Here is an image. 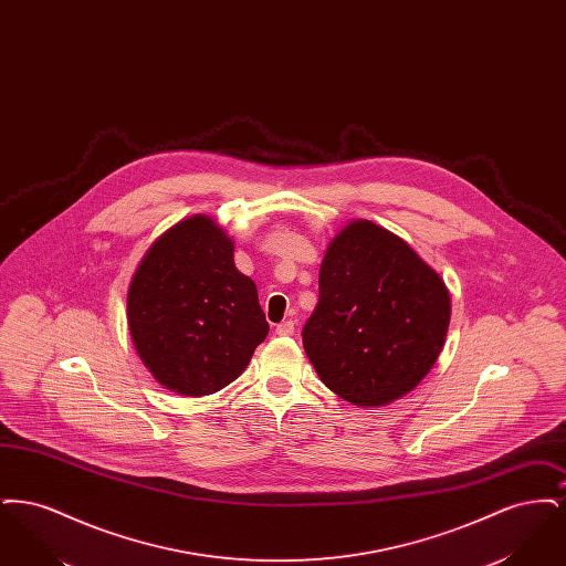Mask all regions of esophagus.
I'll list each match as a JSON object with an SVG mask.
<instances>
[{
    "mask_svg": "<svg viewBox=\"0 0 566 566\" xmlns=\"http://www.w3.org/2000/svg\"><path fill=\"white\" fill-rule=\"evenodd\" d=\"M275 333H277V335H293V333H295V321H286V323L277 324Z\"/></svg>",
    "mask_w": 566,
    "mask_h": 566,
    "instance_id": "34e87169",
    "label": "esophagus"
}]
</instances>
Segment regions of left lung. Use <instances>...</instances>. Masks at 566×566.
Here are the masks:
<instances>
[{
  "instance_id": "left-lung-1",
  "label": "left lung",
  "mask_w": 566,
  "mask_h": 566,
  "mask_svg": "<svg viewBox=\"0 0 566 566\" xmlns=\"http://www.w3.org/2000/svg\"><path fill=\"white\" fill-rule=\"evenodd\" d=\"M318 289L301 335L335 395L358 407L388 405L431 371L450 324V293L409 243L354 220L328 243Z\"/></svg>"
}]
</instances>
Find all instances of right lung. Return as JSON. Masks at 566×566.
I'll use <instances>...</instances> for the list:
<instances>
[{"label":"right lung","mask_w":566,"mask_h":566,"mask_svg":"<svg viewBox=\"0 0 566 566\" xmlns=\"http://www.w3.org/2000/svg\"><path fill=\"white\" fill-rule=\"evenodd\" d=\"M142 363L165 388L203 397L242 376L270 333L256 284L212 218L180 220L148 248L127 293Z\"/></svg>","instance_id":"add662e5"}]
</instances>
